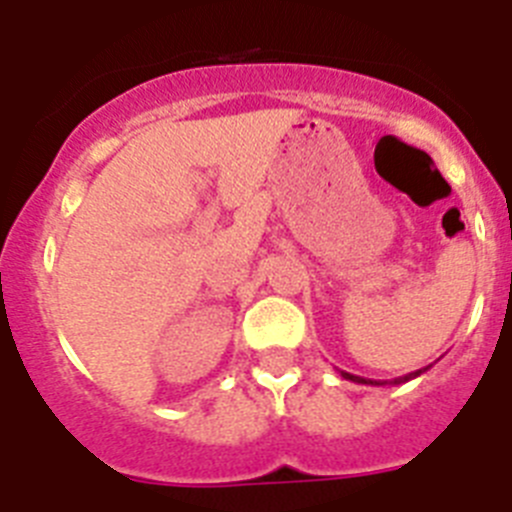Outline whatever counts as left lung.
Masks as SVG:
<instances>
[{
	"instance_id": "left-lung-1",
	"label": "left lung",
	"mask_w": 512,
	"mask_h": 512,
	"mask_svg": "<svg viewBox=\"0 0 512 512\" xmlns=\"http://www.w3.org/2000/svg\"><path fill=\"white\" fill-rule=\"evenodd\" d=\"M423 372H428V366H423V369H418V372H410V374H405V377H397L395 382L392 384H402V382H410V379H415V377H420V374ZM341 377L343 379H351V382H356V384H372V387H379V384H387V382H374V379H364V377H356V374H348V372H341Z\"/></svg>"
}]
</instances>
